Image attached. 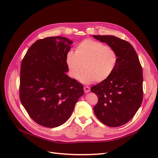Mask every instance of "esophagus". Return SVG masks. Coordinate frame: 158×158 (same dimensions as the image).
<instances>
[{"instance_id": "34e87169", "label": "esophagus", "mask_w": 158, "mask_h": 158, "mask_svg": "<svg viewBox=\"0 0 158 158\" xmlns=\"http://www.w3.org/2000/svg\"><path fill=\"white\" fill-rule=\"evenodd\" d=\"M84 90L85 93H88L90 92V88L88 86H84Z\"/></svg>"}]
</instances>
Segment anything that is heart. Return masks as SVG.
Listing matches in <instances>:
<instances>
[{
    "mask_svg": "<svg viewBox=\"0 0 158 158\" xmlns=\"http://www.w3.org/2000/svg\"><path fill=\"white\" fill-rule=\"evenodd\" d=\"M117 63V55L105 44L92 40H85L76 47L75 52L69 51L66 55V64L74 79L88 84L94 81L102 82L111 75Z\"/></svg>",
    "mask_w": 158,
    "mask_h": 158,
    "instance_id": "obj_1",
    "label": "heart"
}]
</instances>
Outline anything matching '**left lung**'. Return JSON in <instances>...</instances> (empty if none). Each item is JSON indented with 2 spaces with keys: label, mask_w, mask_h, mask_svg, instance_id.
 I'll list each match as a JSON object with an SVG mask.
<instances>
[{
  "label": "left lung",
  "mask_w": 158,
  "mask_h": 158,
  "mask_svg": "<svg viewBox=\"0 0 158 158\" xmlns=\"http://www.w3.org/2000/svg\"><path fill=\"white\" fill-rule=\"evenodd\" d=\"M92 36L106 43L117 55L111 75L91 88L98 97L94 113L104 125L120 127L131 120L142 104V66L136 52L128 41L113 35Z\"/></svg>",
  "instance_id": "obj_1"
}]
</instances>
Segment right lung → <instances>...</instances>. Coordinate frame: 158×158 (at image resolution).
Wrapping results in <instances>:
<instances>
[{
    "label": "right lung",
    "instance_id": "1",
    "mask_svg": "<svg viewBox=\"0 0 158 158\" xmlns=\"http://www.w3.org/2000/svg\"><path fill=\"white\" fill-rule=\"evenodd\" d=\"M73 42L66 37L37 40L21 64L20 98L33 121L47 128L64 124L73 113L83 85L66 74V55Z\"/></svg>",
    "mask_w": 158,
    "mask_h": 158
}]
</instances>
